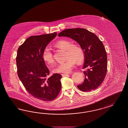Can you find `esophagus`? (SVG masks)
<instances>
[{"instance_id":"esophagus-1","label":"esophagus","mask_w":128,"mask_h":128,"mask_svg":"<svg viewBox=\"0 0 128 128\" xmlns=\"http://www.w3.org/2000/svg\"><path fill=\"white\" fill-rule=\"evenodd\" d=\"M68 75V74H62V76H63V77H64V76H67Z\"/></svg>"}]
</instances>
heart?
<instances>
[{
	"label": "heart",
	"instance_id": "1",
	"mask_svg": "<svg viewBox=\"0 0 128 128\" xmlns=\"http://www.w3.org/2000/svg\"><path fill=\"white\" fill-rule=\"evenodd\" d=\"M54 46L57 48L66 50L65 62L58 65L53 69L54 73H68L71 72L75 66V63L81 64L85 59L84 49L78 44H73L69 40H61L56 42ZM43 60L48 64L54 62L53 54L51 48L46 47L42 53Z\"/></svg>",
	"mask_w": 128,
	"mask_h": 128
}]
</instances>
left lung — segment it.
I'll return each mask as SVG.
<instances>
[{
  "mask_svg": "<svg viewBox=\"0 0 128 128\" xmlns=\"http://www.w3.org/2000/svg\"><path fill=\"white\" fill-rule=\"evenodd\" d=\"M77 42L84 49V63L83 68L85 78L82 84L77 86L82 91L89 92L97 89L106 78L107 71V56L102 41L93 32L84 28L64 30L58 34Z\"/></svg>",
  "mask_w": 128,
  "mask_h": 128,
  "instance_id": "left-lung-1",
  "label": "left lung"
}]
</instances>
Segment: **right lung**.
<instances>
[{
  "label": "right lung",
  "instance_id": "obj_1",
  "mask_svg": "<svg viewBox=\"0 0 128 128\" xmlns=\"http://www.w3.org/2000/svg\"><path fill=\"white\" fill-rule=\"evenodd\" d=\"M53 34L32 36L18 48L16 58L18 76L27 91L44 101H52L62 88V75L50 72L42 58L44 48L57 36Z\"/></svg>",
  "mask_w": 128,
  "mask_h": 128
}]
</instances>
